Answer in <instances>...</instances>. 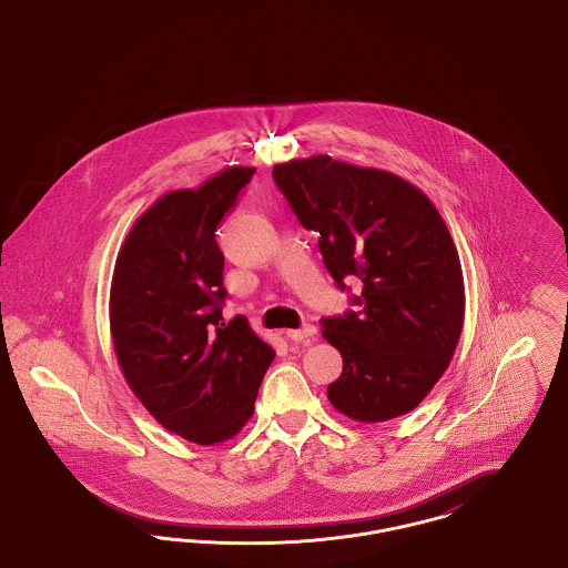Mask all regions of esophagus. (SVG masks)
<instances>
[{
    "label": "esophagus",
    "instance_id": "esophagus-1",
    "mask_svg": "<svg viewBox=\"0 0 568 568\" xmlns=\"http://www.w3.org/2000/svg\"><path fill=\"white\" fill-rule=\"evenodd\" d=\"M315 334H317V327L311 324L302 325L300 329H287V338H292L296 343H304V345H308Z\"/></svg>",
    "mask_w": 568,
    "mask_h": 568
}]
</instances>
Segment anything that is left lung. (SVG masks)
<instances>
[{"label":"left lung","instance_id":"obj_1","mask_svg":"<svg viewBox=\"0 0 568 568\" xmlns=\"http://www.w3.org/2000/svg\"><path fill=\"white\" fill-rule=\"evenodd\" d=\"M272 176L297 221L320 234L336 285L362 281L357 311L322 320L343 355L329 403L362 424L413 410L447 371L464 324L458 248L443 216L405 179L329 155L278 163Z\"/></svg>","mask_w":568,"mask_h":568}]
</instances>
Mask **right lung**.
Segmentation results:
<instances>
[{
    "label": "right lung",
    "mask_w": 568,
    "mask_h": 568,
    "mask_svg": "<svg viewBox=\"0 0 568 568\" xmlns=\"http://www.w3.org/2000/svg\"><path fill=\"white\" fill-rule=\"evenodd\" d=\"M255 168L232 165L197 190L170 191L135 219L110 285V334L135 398L197 445L243 430L274 359L243 315L225 324L216 225Z\"/></svg>",
    "instance_id": "obj_1"
}]
</instances>
